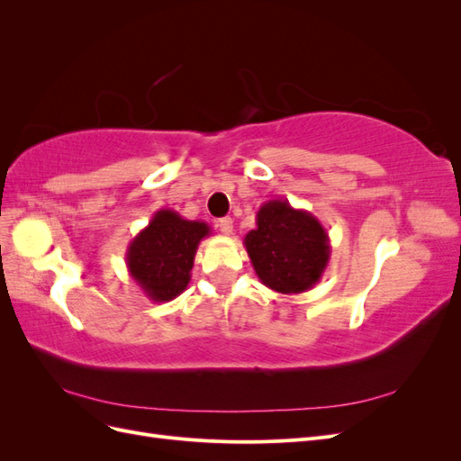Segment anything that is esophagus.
Listing matches in <instances>:
<instances>
[{
	"label": "esophagus",
	"mask_w": 461,
	"mask_h": 461,
	"mask_svg": "<svg viewBox=\"0 0 461 461\" xmlns=\"http://www.w3.org/2000/svg\"><path fill=\"white\" fill-rule=\"evenodd\" d=\"M217 227H219V230H221L222 234H227V236H230L232 230H234V225H232V219H230V217L219 219V221H217Z\"/></svg>",
	"instance_id": "34e87169"
}]
</instances>
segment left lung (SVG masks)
<instances>
[{"mask_svg":"<svg viewBox=\"0 0 461 461\" xmlns=\"http://www.w3.org/2000/svg\"><path fill=\"white\" fill-rule=\"evenodd\" d=\"M244 246L259 281L278 294H302L323 276L330 240L321 221L288 200L265 202Z\"/></svg>","mask_w":461,"mask_h":461,"instance_id":"left-lung-1","label":"left lung"}]
</instances>
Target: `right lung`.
Listing matches in <instances>:
<instances>
[{
    "label": "right lung",
    "instance_id": "obj_1",
    "mask_svg": "<svg viewBox=\"0 0 461 461\" xmlns=\"http://www.w3.org/2000/svg\"><path fill=\"white\" fill-rule=\"evenodd\" d=\"M209 234L207 222L159 209L127 248L124 259L132 281L151 302L175 300L186 290L196 249Z\"/></svg>",
    "mask_w": 461,
    "mask_h": 461
}]
</instances>
